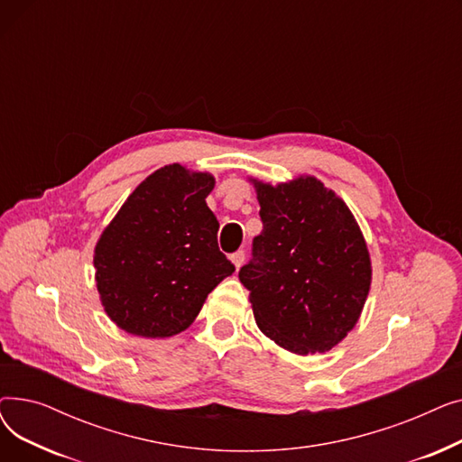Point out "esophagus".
<instances>
[{"instance_id": "obj_1", "label": "esophagus", "mask_w": 462, "mask_h": 462, "mask_svg": "<svg viewBox=\"0 0 462 462\" xmlns=\"http://www.w3.org/2000/svg\"><path fill=\"white\" fill-rule=\"evenodd\" d=\"M230 260L234 262V265L239 270L241 265H244V262H245V251H236V253L230 256Z\"/></svg>"}]
</instances>
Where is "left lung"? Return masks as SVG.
<instances>
[{"instance_id":"obj_1","label":"left lung","mask_w":462,"mask_h":462,"mask_svg":"<svg viewBox=\"0 0 462 462\" xmlns=\"http://www.w3.org/2000/svg\"><path fill=\"white\" fill-rule=\"evenodd\" d=\"M262 232L239 270L254 319L279 346L331 350L356 326L371 286L365 239L346 204L314 178L258 183Z\"/></svg>"}]
</instances>
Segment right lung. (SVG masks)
<instances>
[{"instance_id": "1", "label": "right lung", "mask_w": 462, "mask_h": 462, "mask_svg": "<svg viewBox=\"0 0 462 462\" xmlns=\"http://www.w3.org/2000/svg\"><path fill=\"white\" fill-rule=\"evenodd\" d=\"M215 180L180 164L145 178L95 247L97 290L127 333L170 337L197 319L236 265L218 251V221L206 204Z\"/></svg>"}]
</instances>
